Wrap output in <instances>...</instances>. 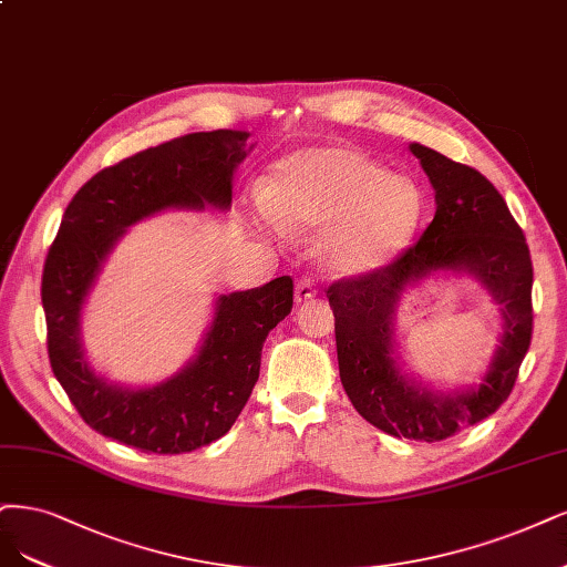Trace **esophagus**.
Returning <instances> with one entry per match:
<instances>
[{"instance_id":"1","label":"esophagus","mask_w":567,"mask_h":567,"mask_svg":"<svg viewBox=\"0 0 567 567\" xmlns=\"http://www.w3.org/2000/svg\"><path fill=\"white\" fill-rule=\"evenodd\" d=\"M311 298H317L315 284H311L309 279H300V281L296 284V302H298V305H305V302H309Z\"/></svg>"}]
</instances>
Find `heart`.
Instances as JSON below:
<instances>
[{
	"instance_id": "obj_1",
	"label": "heart",
	"mask_w": 567,
	"mask_h": 567,
	"mask_svg": "<svg viewBox=\"0 0 567 567\" xmlns=\"http://www.w3.org/2000/svg\"><path fill=\"white\" fill-rule=\"evenodd\" d=\"M420 187L344 145L309 147L277 164L258 199L271 229H326L323 252L340 275H370L415 241L424 220Z\"/></svg>"
}]
</instances>
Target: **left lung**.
Instances as JSON below:
<instances>
[{"label": "left lung", "mask_w": 567, "mask_h": 567, "mask_svg": "<svg viewBox=\"0 0 567 567\" xmlns=\"http://www.w3.org/2000/svg\"><path fill=\"white\" fill-rule=\"evenodd\" d=\"M410 152L434 187V220L392 265L340 279L326 296L336 315L340 380L359 415L389 436L434 443L509 399L533 340V260L523 229L485 175L420 143ZM441 270L474 276L503 311L501 344L482 384L447 395L410 381L393 357L400 296Z\"/></svg>", "instance_id": "1"}]
</instances>
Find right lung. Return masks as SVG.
Instances as JSON below:
<instances>
[{"instance_id": "obj_1", "label": "right lung", "mask_w": 567, "mask_h": 567, "mask_svg": "<svg viewBox=\"0 0 567 567\" xmlns=\"http://www.w3.org/2000/svg\"><path fill=\"white\" fill-rule=\"evenodd\" d=\"M246 131L189 133L107 166L74 194L42 277L49 361L76 413L97 434L143 453H192L225 436L260 375L262 344L292 309V279L220 296L199 354L157 386L95 375L80 333L82 305L126 227L166 208L227 210Z\"/></svg>"}]
</instances>
